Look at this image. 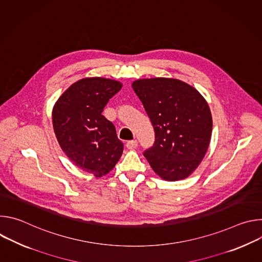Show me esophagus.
<instances>
[{
  "label": "esophagus",
  "instance_id": "1",
  "mask_svg": "<svg viewBox=\"0 0 262 262\" xmlns=\"http://www.w3.org/2000/svg\"><path fill=\"white\" fill-rule=\"evenodd\" d=\"M137 146H138L137 140H132V141H128V142L126 143V147H127L128 149H135Z\"/></svg>",
  "mask_w": 262,
  "mask_h": 262
}]
</instances>
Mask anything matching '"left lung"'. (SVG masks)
<instances>
[{"label":"left lung","instance_id":"obj_1","mask_svg":"<svg viewBox=\"0 0 262 262\" xmlns=\"http://www.w3.org/2000/svg\"><path fill=\"white\" fill-rule=\"evenodd\" d=\"M133 89L156 135L144 157L163 179L186 178L203 160L210 142L212 119L206 100L194 87L176 79L138 80Z\"/></svg>","mask_w":262,"mask_h":262}]
</instances>
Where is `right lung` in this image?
Masks as SVG:
<instances>
[{
  "label": "right lung",
  "mask_w": 262,
  "mask_h": 262,
  "mask_svg": "<svg viewBox=\"0 0 262 262\" xmlns=\"http://www.w3.org/2000/svg\"><path fill=\"white\" fill-rule=\"evenodd\" d=\"M121 87L110 79H83L72 84L53 108L54 130L63 151L96 177L113 169L123 152L114 124L101 114Z\"/></svg>",
  "instance_id": "add662e5"
}]
</instances>
